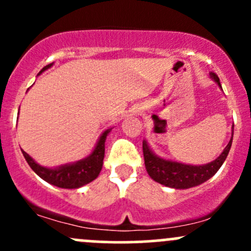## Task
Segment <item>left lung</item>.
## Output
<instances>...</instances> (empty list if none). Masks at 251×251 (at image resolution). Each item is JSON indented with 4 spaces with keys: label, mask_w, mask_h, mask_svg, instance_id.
<instances>
[{
    "label": "left lung",
    "mask_w": 251,
    "mask_h": 251,
    "mask_svg": "<svg viewBox=\"0 0 251 251\" xmlns=\"http://www.w3.org/2000/svg\"><path fill=\"white\" fill-rule=\"evenodd\" d=\"M210 77L221 87L220 78L215 73H210ZM232 140H233V132H232L231 140L226 148L224 149V151L214 161L205 164V165H188V164H182L178 161L166 160V159L160 158L151 151V147L148 146V142L144 140L143 156L147 173L151 176V178H153L158 183L175 189H187L199 186L211 178L221 168L229 153Z\"/></svg>",
    "instance_id": "obj_1"
}]
</instances>
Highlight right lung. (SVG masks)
Masks as SVG:
<instances>
[{
	"instance_id": "right-lung-1",
	"label": "right lung",
	"mask_w": 251,
	"mask_h": 251,
	"mask_svg": "<svg viewBox=\"0 0 251 251\" xmlns=\"http://www.w3.org/2000/svg\"><path fill=\"white\" fill-rule=\"evenodd\" d=\"M52 67V64L46 65L41 72L39 73L42 74L45 70L48 68ZM111 131V128H108L104 132L100 135V140H98L97 144H96L95 149L92 153L85 159L76 161V163L72 164H65V165L57 166V168H45L37 164L31 156L27 153L23 151L25 160L27 161L30 168L34 170V173L39 175L42 179L48 182V183L53 184L59 188H68V189H74L80 188V187L85 186V184L90 183L93 179H96L100 175V170L103 166V159H104V151H105V140L107 136Z\"/></svg>"
}]
</instances>
